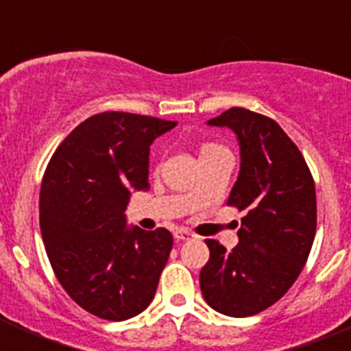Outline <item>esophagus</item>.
Segmentation results:
<instances>
[{
    "label": "esophagus",
    "mask_w": 351,
    "mask_h": 351,
    "mask_svg": "<svg viewBox=\"0 0 351 351\" xmlns=\"http://www.w3.org/2000/svg\"><path fill=\"white\" fill-rule=\"evenodd\" d=\"M173 237L178 239V241H190V239H195V235L190 230H184V228H176Z\"/></svg>",
    "instance_id": "obj_1"
}]
</instances>
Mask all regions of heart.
Here are the masks:
<instances>
[{
    "label": "heart",
    "mask_w": 351,
    "mask_h": 351,
    "mask_svg": "<svg viewBox=\"0 0 351 351\" xmlns=\"http://www.w3.org/2000/svg\"><path fill=\"white\" fill-rule=\"evenodd\" d=\"M218 147V145H213V144H207V145H204L202 147V151H200V154L202 153H207V151H210V149H216Z\"/></svg>",
    "instance_id": "obj_1"
}]
</instances>
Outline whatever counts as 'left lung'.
<instances>
[{"mask_svg":"<svg viewBox=\"0 0 351 351\" xmlns=\"http://www.w3.org/2000/svg\"><path fill=\"white\" fill-rule=\"evenodd\" d=\"M207 125L226 126L237 137L241 169L226 204L246 216L234 250L206 241L210 256L200 271V290L213 309L243 318L272 306L299 278L315 241V182L276 121L234 107Z\"/></svg>","mask_w":351,"mask_h":351,"instance_id":"obj_1","label":"left lung"}]
</instances>
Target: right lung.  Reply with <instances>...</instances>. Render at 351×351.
Here are the masks:
<instances>
[{
  "mask_svg": "<svg viewBox=\"0 0 351 351\" xmlns=\"http://www.w3.org/2000/svg\"><path fill=\"white\" fill-rule=\"evenodd\" d=\"M178 125L130 112L80 123L56 149L40 190V228L56 276L80 308L123 322L147 308L172 250L167 228L128 225L147 190L151 144Z\"/></svg>",
  "mask_w": 351,
  "mask_h": 351,
  "instance_id": "obj_1",
  "label": "right lung"
}]
</instances>
